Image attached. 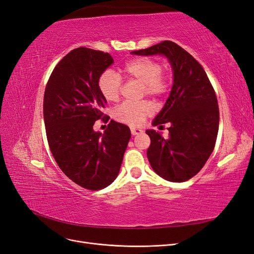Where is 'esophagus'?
<instances>
[{"label":"esophagus","instance_id":"1","mask_svg":"<svg viewBox=\"0 0 254 254\" xmlns=\"http://www.w3.org/2000/svg\"><path fill=\"white\" fill-rule=\"evenodd\" d=\"M130 131H131L132 135H136V134L142 133L143 130L140 129V128H133V127H131V128H130Z\"/></svg>","mask_w":254,"mask_h":254}]
</instances>
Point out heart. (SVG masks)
I'll use <instances>...</instances> for the list:
<instances>
[{"label":"heart","mask_w":254,"mask_h":254,"mask_svg":"<svg viewBox=\"0 0 254 254\" xmlns=\"http://www.w3.org/2000/svg\"><path fill=\"white\" fill-rule=\"evenodd\" d=\"M128 78L143 84V93L153 97L162 96L168 89L166 77L161 75L162 65L156 59L147 57L135 58L124 66ZM122 80L112 70L105 71L98 79V89L106 101H118L121 93ZM152 113V106L147 102L137 104L124 103L114 110V118L131 126L142 125Z\"/></svg>","instance_id":"1"}]
</instances>
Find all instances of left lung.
I'll list each match as a JSON object with an SVG mask.
<instances>
[{
    "label": "left lung",
    "instance_id": "1",
    "mask_svg": "<svg viewBox=\"0 0 254 254\" xmlns=\"http://www.w3.org/2000/svg\"><path fill=\"white\" fill-rule=\"evenodd\" d=\"M132 55H161L173 70V87L152 126L170 123L168 139L156 130L150 137L147 158L153 172L171 182H184L200 172L214 150L218 133L217 98L198 61L172 41L131 52Z\"/></svg>",
    "mask_w": 254,
    "mask_h": 254
}]
</instances>
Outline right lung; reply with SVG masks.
Returning <instances> with one entry per match:
<instances>
[{
  "label": "right lung",
  "instance_id": "add662e5",
  "mask_svg": "<svg viewBox=\"0 0 254 254\" xmlns=\"http://www.w3.org/2000/svg\"><path fill=\"white\" fill-rule=\"evenodd\" d=\"M114 63L108 53L78 48L55 66L43 99V118L52 155L60 170L78 186L97 190L117 178L131 136L128 126L110 122L95 131L105 118L107 101L98 89L101 75Z\"/></svg>",
  "mask_w": 254,
  "mask_h": 254
}]
</instances>
